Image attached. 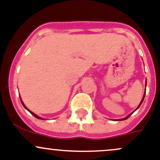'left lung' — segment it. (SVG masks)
<instances>
[{
	"label": "left lung",
	"instance_id": "left-lung-1",
	"mask_svg": "<svg viewBox=\"0 0 160 160\" xmlns=\"http://www.w3.org/2000/svg\"><path fill=\"white\" fill-rule=\"evenodd\" d=\"M145 94H144V96H143V98H142V102H141V103H140V105H138V108H139V107H140V105H142V102H143V100H144V98H145ZM131 114H132V113H131ZM131 115H129V116H127V117H125V118H123V119H119V120H124V119H128V117H129V116H131Z\"/></svg>",
	"mask_w": 160,
	"mask_h": 160
}]
</instances>
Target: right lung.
I'll list each match as a JSON object with an SVG mask.
<instances>
[{
    "mask_svg": "<svg viewBox=\"0 0 160 160\" xmlns=\"http://www.w3.org/2000/svg\"><path fill=\"white\" fill-rule=\"evenodd\" d=\"M21 102H22V105H23V106H24V107H25V108H26V109H27V110H28V111H29V112H30V113H31V114H32V116H35V117H36V118H37V119H41V117H39V116H37V115H35V114H34V113H33V112H31V111H29V109H28V108H26V106H25V105H24V104H23V102H22V101H21Z\"/></svg>",
    "mask_w": 160,
    "mask_h": 160,
    "instance_id": "1",
    "label": "right lung"
}]
</instances>
